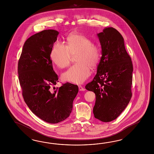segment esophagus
I'll list each match as a JSON object with an SVG mask.
<instances>
[{
    "mask_svg": "<svg viewBox=\"0 0 154 154\" xmlns=\"http://www.w3.org/2000/svg\"><path fill=\"white\" fill-rule=\"evenodd\" d=\"M79 91H85V89H84V88L81 85H79Z\"/></svg>",
    "mask_w": 154,
    "mask_h": 154,
    "instance_id": "1",
    "label": "esophagus"
}]
</instances>
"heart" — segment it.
<instances>
[{
	"instance_id": "b5f03b06",
	"label": "heart",
	"mask_w": 154,
	"mask_h": 154,
	"mask_svg": "<svg viewBox=\"0 0 154 154\" xmlns=\"http://www.w3.org/2000/svg\"><path fill=\"white\" fill-rule=\"evenodd\" d=\"M75 56L74 65L62 75V79L75 84H82L91 74V68H95L100 60L101 51L98 45L82 34L71 33L67 37L66 45L56 43L52 48L51 60L58 67L68 66L72 55Z\"/></svg>"
}]
</instances>
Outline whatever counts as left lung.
<instances>
[{
    "mask_svg": "<svg viewBox=\"0 0 154 154\" xmlns=\"http://www.w3.org/2000/svg\"><path fill=\"white\" fill-rule=\"evenodd\" d=\"M97 35L102 55L97 75L85 88L95 94L94 117L107 122L116 119L131 100L133 68L124 38L116 29L104 28Z\"/></svg>",
    "mask_w": 154,
    "mask_h": 154,
    "instance_id": "1",
    "label": "left lung"
}]
</instances>
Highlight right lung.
I'll list each match as a JSON object with an SVG mask.
<instances>
[{"label":"right lung","mask_w":154,"mask_h":154,"mask_svg":"<svg viewBox=\"0 0 154 154\" xmlns=\"http://www.w3.org/2000/svg\"><path fill=\"white\" fill-rule=\"evenodd\" d=\"M58 34L57 31L48 29L29 38L18 63L19 82L25 102L34 114L50 124L60 122L69 116L79 92L78 86L69 82L60 88L54 87L59 81L50 54Z\"/></svg>","instance_id":"add662e5"}]
</instances>
